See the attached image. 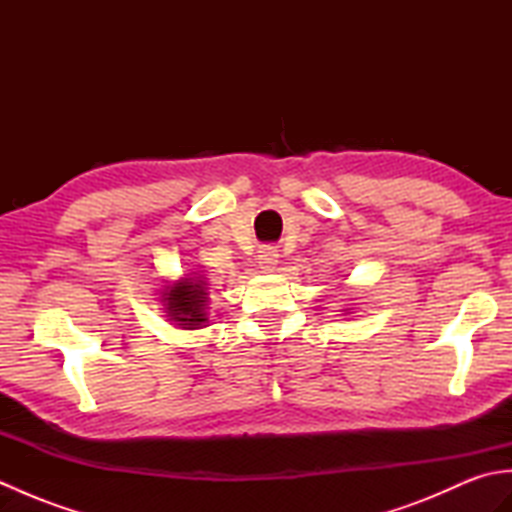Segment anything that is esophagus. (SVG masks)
I'll return each instance as SVG.
<instances>
[{"label": "esophagus", "mask_w": 512, "mask_h": 512, "mask_svg": "<svg viewBox=\"0 0 512 512\" xmlns=\"http://www.w3.org/2000/svg\"><path fill=\"white\" fill-rule=\"evenodd\" d=\"M277 257L279 255H277V250L273 246H262V248H259V255H257L259 268H262V270H273L277 266V262H279Z\"/></svg>", "instance_id": "obj_1"}]
</instances>
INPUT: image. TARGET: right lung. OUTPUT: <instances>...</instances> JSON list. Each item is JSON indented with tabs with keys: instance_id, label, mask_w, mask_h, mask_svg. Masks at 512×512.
<instances>
[{
	"instance_id": "1",
	"label": "right lung",
	"mask_w": 512,
	"mask_h": 512,
	"mask_svg": "<svg viewBox=\"0 0 512 512\" xmlns=\"http://www.w3.org/2000/svg\"><path fill=\"white\" fill-rule=\"evenodd\" d=\"M204 299L206 292L202 284H193V281L176 284L167 292V306L171 319L178 321V325L187 330L198 328V325L206 323Z\"/></svg>"
}]
</instances>
